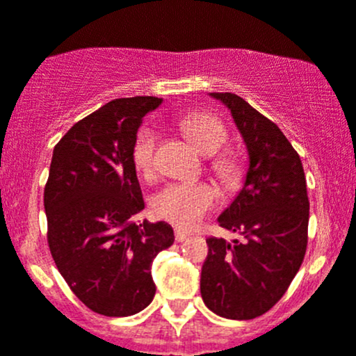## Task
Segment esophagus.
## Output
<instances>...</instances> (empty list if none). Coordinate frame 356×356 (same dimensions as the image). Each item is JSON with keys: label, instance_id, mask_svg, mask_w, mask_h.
<instances>
[{"label": "esophagus", "instance_id": "1", "mask_svg": "<svg viewBox=\"0 0 356 356\" xmlns=\"http://www.w3.org/2000/svg\"><path fill=\"white\" fill-rule=\"evenodd\" d=\"M188 238H191V236H188L187 232H181V231H176V232H175V239H176V241H178V243L185 241V239H188Z\"/></svg>", "mask_w": 356, "mask_h": 356}]
</instances>
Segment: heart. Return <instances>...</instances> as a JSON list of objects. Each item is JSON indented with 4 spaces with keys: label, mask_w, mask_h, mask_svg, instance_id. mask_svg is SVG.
<instances>
[{
    "label": "heart",
    "mask_w": 356,
    "mask_h": 356,
    "mask_svg": "<svg viewBox=\"0 0 356 356\" xmlns=\"http://www.w3.org/2000/svg\"><path fill=\"white\" fill-rule=\"evenodd\" d=\"M185 136L206 155H213L227 141L225 125L215 115L192 113L180 122ZM159 134L155 127L147 125L136 134L133 145V161L138 171L147 178L155 175V150ZM211 168L222 180H231L238 171V164L229 155H218L211 161ZM220 194L215 185L208 181L181 184L172 181L164 185L152 199V209L155 216L172 223L180 229H194L206 218L208 213L218 204Z\"/></svg>",
    "instance_id": "b5f03b06"
}]
</instances>
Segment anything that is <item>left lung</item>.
I'll return each mask as SVG.
<instances>
[{"label":"left lung","mask_w":356,"mask_h":356,"mask_svg":"<svg viewBox=\"0 0 356 356\" xmlns=\"http://www.w3.org/2000/svg\"><path fill=\"white\" fill-rule=\"evenodd\" d=\"M227 104L248 150L243 188L218 216L243 239L208 238L201 296L213 313L252 320L285 296L307 248L309 199L299 154L273 120L231 92H211Z\"/></svg>","instance_id":"obj_1"}]
</instances>
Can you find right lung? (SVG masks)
I'll return each mask as SVG.
<instances>
[{
  "label": "right lung",
  "mask_w": 356,
  "mask_h": 356,
  "mask_svg": "<svg viewBox=\"0 0 356 356\" xmlns=\"http://www.w3.org/2000/svg\"><path fill=\"white\" fill-rule=\"evenodd\" d=\"M161 103L110 101L54 148L43 192L47 241L71 292L103 316H131L154 300L152 262L175 243L169 223L138 220L145 201L133 145L143 117Z\"/></svg>",
  "instance_id": "add662e5"
}]
</instances>
